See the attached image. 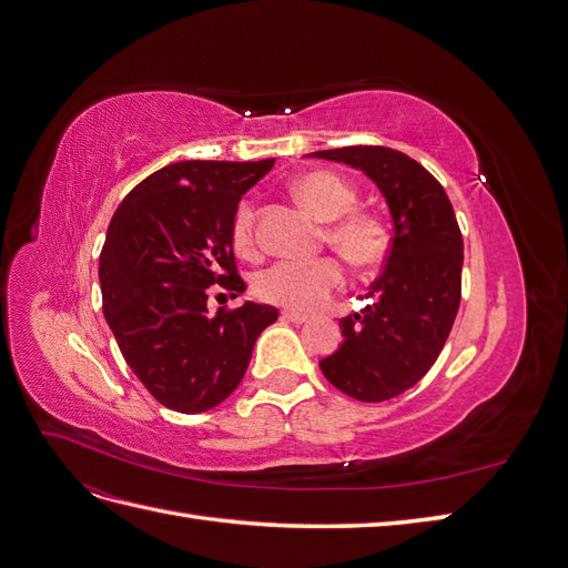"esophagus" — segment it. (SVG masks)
<instances>
[{
    "label": "esophagus",
    "instance_id": "esophagus-1",
    "mask_svg": "<svg viewBox=\"0 0 568 568\" xmlns=\"http://www.w3.org/2000/svg\"><path fill=\"white\" fill-rule=\"evenodd\" d=\"M282 317H284V320H291V322H296V324H305V322H307V315L296 313V311H284Z\"/></svg>",
    "mask_w": 568,
    "mask_h": 568
}]
</instances>
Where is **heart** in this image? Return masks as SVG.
<instances>
[{"label":"heart","instance_id":"obj_1","mask_svg":"<svg viewBox=\"0 0 568 568\" xmlns=\"http://www.w3.org/2000/svg\"><path fill=\"white\" fill-rule=\"evenodd\" d=\"M291 192L303 209L320 222H329L324 230L326 244L338 251L359 270L379 265L388 253V230L379 215L369 211H351L355 189L332 173H305L291 182ZM234 246L248 253L253 248V205L239 203L232 222ZM343 284V270L334 257H320L315 263H274L255 274V294L267 303L313 313L322 307Z\"/></svg>","mask_w":568,"mask_h":568}]
</instances>
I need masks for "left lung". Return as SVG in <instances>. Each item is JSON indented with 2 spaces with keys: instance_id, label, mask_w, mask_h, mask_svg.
Masks as SVG:
<instances>
[{
  "instance_id": "1",
  "label": "left lung",
  "mask_w": 568,
  "mask_h": 568,
  "mask_svg": "<svg viewBox=\"0 0 568 568\" xmlns=\"http://www.w3.org/2000/svg\"><path fill=\"white\" fill-rule=\"evenodd\" d=\"M307 156L363 170L388 205L393 242L369 286L374 303L338 322L343 341L320 369L355 400H390L432 369L457 317L464 246L453 203L426 168L395 149L343 146Z\"/></svg>"
}]
</instances>
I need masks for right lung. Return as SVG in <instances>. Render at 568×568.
Masks as SVG:
<instances>
[{
  "label": "right lung",
  "mask_w": 568,
  "mask_h": 568,
  "mask_svg": "<svg viewBox=\"0 0 568 568\" xmlns=\"http://www.w3.org/2000/svg\"><path fill=\"white\" fill-rule=\"evenodd\" d=\"M274 159L182 161L118 205L99 255L104 317L125 363L161 405L199 415L242 384L255 338L277 307L246 301L209 315V286L244 294L232 222Z\"/></svg>",
  "instance_id": "1"
}]
</instances>
